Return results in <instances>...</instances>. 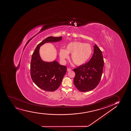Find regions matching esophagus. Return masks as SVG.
Returning a JSON list of instances; mask_svg holds the SVG:
<instances>
[{"instance_id": "1", "label": "esophagus", "mask_w": 131, "mask_h": 131, "mask_svg": "<svg viewBox=\"0 0 131 131\" xmlns=\"http://www.w3.org/2000/svg\"><path fill=\"white\" fill-rule=\"evenodd\" d=\"M71 70H72V69H70V68H67V71H68V72L71 71Z\"/></svg>"}]
</instances>
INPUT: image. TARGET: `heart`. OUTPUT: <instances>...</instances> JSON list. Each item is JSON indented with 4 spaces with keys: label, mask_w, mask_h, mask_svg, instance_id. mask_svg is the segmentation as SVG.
<instances>
[{
    "label": "heart",
    "mask_w": 131,
    "mask_h": 131,
    "mask_svg": "<svg viewBox=\"0 0 131 131\" xmlns=\"http://www.w3.org/2000/svg\"><path fill=\"white\" fill-rule=\"evenodd\" d=\"M92 53V48L90 44L74 41L69 43L66 49L61 48L59 51L60 59L65 62L66 59L71 54V59L77 66L83 65L88 60Z\"/></svg>",
    "instance_id": "heart-1"
}]
</instances>
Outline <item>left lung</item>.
<instances>
[{
  "instance_id": "1",
  "label": "left lung",
  "mask_w": 131,
  "mask_h": 131,
  "mask_svg": "<svg viewBox=\"0 0 131 131\" xmlns=\"http://www.w3.org/2000/svg\"><path fill=\"white\" fill-rule=\"evenodd\" d=\"M104 61L102 53L96 44L93 55L87 63L73 69L74 84L81 92L93 90L97 86L102 75Z\"/></svg>"
}]
</instances>
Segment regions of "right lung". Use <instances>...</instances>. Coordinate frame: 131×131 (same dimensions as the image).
I'll return each instance as SVG.
<instances>
[{
    "mask_svg": "<svg viewBox=\"0 0 131 131\" xmlns=\"http://www.w3.org/2000/svg\"><path fill=\"white\" fill-rule=\"evenodd\" d=\"M62 37H49L44 39L36 47L32 55L30 62V76L38 87L47 91H54L60 86L67 71V67L56 61H43L39 54L40 47L47 42H57Z\"/></svg>",
    "mask_w": 131,
    "mask_h": 131,
    "instance_id": "1",
    "label": "right lung"
}]
</instances>
